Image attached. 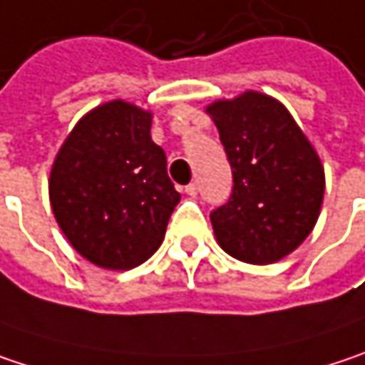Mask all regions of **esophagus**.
I'll list each match as a JSON object with an SVG mask.
<instances>
[{"label": "esophagus", "mask_w": 365, "mask_h": 365, "mask_svg": "<svg viewBox=\"0 0 365 365\" xmlns=\"http://www.w3.org/2000/svg\"><path fill=\"white\" fill-rule=\"evenodd\" d=\"M187 195H191V197H195L197 193H199V187H197V182H191V185H187Z\"/></svg>", "instance_id": "1"}]
</instances>
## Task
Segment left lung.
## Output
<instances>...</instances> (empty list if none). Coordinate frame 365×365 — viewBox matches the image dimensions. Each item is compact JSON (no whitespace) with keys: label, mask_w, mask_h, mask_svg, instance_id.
<instances>
[{"label":"left lung","mask_w":365,"mask_h":365,"mask_svg":"<svg viewBox=\"0 0 365 365\" xmlns=\"http://www.w3.org/2000/svg\"><path fill=\"white\" fill-rule=\"evenodd\" d=\"M232 170L228 201L210 214L220 247L247 264H272L305 241L324 197L318 153L291 114L249 91L207 108Z\"/></svg>","instance_id":"8db88e82"}]
</instances>
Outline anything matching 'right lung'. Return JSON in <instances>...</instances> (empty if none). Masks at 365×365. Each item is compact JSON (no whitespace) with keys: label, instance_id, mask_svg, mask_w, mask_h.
<instances>
[{"label":"right lung","instance_id":"add662e5","mask_svg":"<svg viewBox=\"0 0 365 365\" xmlns=\"http://www.w3.org/2000/svg\"><path fill=\"white\" fill-rule=\"evenodd\" d=\"M49 199L66 239L89 262L130 270L149 259L180 201L166 153L151 141V114L124 101L89 112L56 158Z\"/></svg>","mask_w":365,"mask_h":365}]
</instances>
